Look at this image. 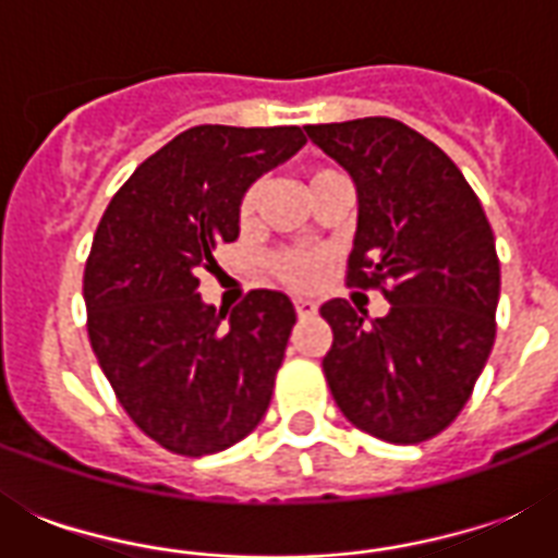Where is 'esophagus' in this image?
<instances>
[{
  "mask_svg": "<svg viewBox=\"0 0 558 558\" xmlns=\"http://www.w3.org/2000/svg\"><path fill=\"white\" fill-rule=\"evenodd\" d=\"M295 313L298 318H313V315L318 313V306H315V301H310V298H298Z\"/></svg>",
  "mask_w": 558,
  "mask_h": 558,
  "instance_id": "obj_1",
  "label": "esophagus"
}]
</instances>
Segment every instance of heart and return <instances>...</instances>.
<instances>
[{"mask_svg":"<svg viewBox=\"0 0 558 558\" xmlns=\"http://www.w3.org/2000/svg\"><path fill=\"white\" fill-rule=\"evenodd\" d=\"M324 173H332V170H315L313 177H310V182H315V179H322ZM254 205H257V193L248 191L243 196V202H240V219H248L254 214ZM318 254L310 252V248H289V252H280L271 257V271L278 275L283 283H289V287H310L315 280V275H318Z\"/></svg>","mask_w":558,"mask_h":558,"instance_id":"b5f03b06","label":"heart"}]
</instances>
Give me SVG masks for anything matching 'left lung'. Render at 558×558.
Here are the masks:
<instances>
[{
	"label": "left lung",
	"instance_id": "8db88e82",
	"mask_svg": "<svg viewBox=\"0 0 558 558\" xmlns=\"http://www.w3.org/2000/svg\"><path fill=\"white\" fill-rule=\"evenodd\" d=\"M348 170L359 219L353 287H381L388 315L332 298L324 376L336 405L388 442L440 434L472 397L495 341L501 266L481 199L458 165L393 118L304 126Z\"/></svg>",
	"mask_w": 558,
	"mask_h": 558
}]
</instances>
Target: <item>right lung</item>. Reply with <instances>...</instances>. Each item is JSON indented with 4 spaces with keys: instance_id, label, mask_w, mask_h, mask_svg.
I'll use <instances>...</instances> for the list:
<instances>
[{
    "instance_id": "right-lung-1",
    "label": "right lung",
    "mask_w": 558,
    "mask_h": 558,
    "mask_svg": "<svg viewBox=\"0 0 558 558\" xmlns=\"http://www.w3.org/2000/svg\"><path fill=\"white\" fill-rule=\"evenodd\" d=\"M306 144L301 126H191L135 168L92 240L83 301L89 341L118 402L168 451L202 458L266 414L295 306L254 289L231 315L199 275L240 234V202Z\"/></svg>"
}]
</instances>
